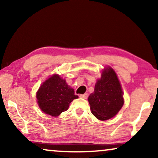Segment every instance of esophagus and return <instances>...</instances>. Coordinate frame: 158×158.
<instances>
[{
    "label": "esophagus",
    "instance_id": "obj_1",
    "mask_svg": "<svg viewBox=\"0 0 158 158\" xmlns=\"http://www.w3.org/2000/svg\"><path fill=\"white\" fill-rule=\"evenodd\" d=\"M80 97H81V98H83L86 99V98H88V94H83V95H80Z\"/></svg>",
    "mask_w": 158,
    "mask_h": 158
}]
</instances>
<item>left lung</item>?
<instances>
[{
	"label": "left lung",
	"mask_w": 158,
	"mask_h": 158,
	"mask_svg": "<svg viewBox=\"0 0 158 158\" xmlns=\"http://www.w3.org/2000/svg\"><path fill=\"white\" fill-rule=\"evenodd\" d=\"M88 100L92 114L100 120L109 119L119 111L124 98L120 83L113 69L104 70Z\"/></svg>",
	"instance_id": "8db88e82"
}]
</instances>
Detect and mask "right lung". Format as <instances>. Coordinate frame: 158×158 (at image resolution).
Masks as SVG:
<instances>
[{
	"mask_svg": "<svg viewBox=\"0 0 158 158\" xmlns=\"http://www.w3.org/2000/svg\"><path fill=\"white\" fill-rule=\"evenodd\" d=\"M77 98L74 90L58 75L47 79L36 93L39 106L45 114L53 116L67 111L70 103Z\"/></svg>",
	"mask_w": 158,
	"mask_h": 158,
	"instance_id": "obj_1",
	"label": "right lung"
}]
</instances>
